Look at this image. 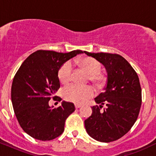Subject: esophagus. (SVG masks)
<instances>
[{
    "label": "esophagus",
    "mask_w": 156,
    "mask_h": 156,
    "mask_svg": "<svg viewBox=\"0 0 156 156\" xmlns=\"http://www.w3.org/2000/svg\"><path fill=\"white\" fill-rule=\"evenodd\" d=\"M75 106H76V108H80V107L82 106V105H80V104H76V105H75Z\"/></svg>",
    "instance_id": "1"
}]
</instances>
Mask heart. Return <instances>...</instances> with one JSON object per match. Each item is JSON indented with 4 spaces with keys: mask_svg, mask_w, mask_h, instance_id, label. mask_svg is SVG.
Instances as JSON below:
<instances>
[{
    "mask_svg": "<svg viewBox=\"0 0 156 156\" xmlns=\"http://www.w3.org/2000/svg\"><path fill=\"white\" fill-rule=\"evenodd\" d=\"M79 67L85 69L89 75V79L96 85L101 86L105 83L106 76L101 72L102 64L96 58L85 57L77 62ZM58 77L61 83L65 84L73 78V68L71 63L67 62L62 65L58 72ZM94 94V90L91 86H80L72 84L64 88L63 96L66 101L76 103H83Z\"/></svg>",
    "mask_w": 156,
    "mask_h": 156,
    "instance_id": "heart-1",
    "label": "heart"
}]
</instances>
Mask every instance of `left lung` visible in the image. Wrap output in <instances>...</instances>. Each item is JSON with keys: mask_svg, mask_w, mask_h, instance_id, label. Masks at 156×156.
<instances>
[{"mask_svg": "<svg viewBox=\"0 0 156 156\" xmlns=\"http://www.w3.org/2000/svg\"><path fill=\"white\" fill-rule=\"evenodd\" d=\"M105 66L107 82L105 91L94 101L92 114L84 121L87 133L101 142L120 139L136 121L141 105V89L136 72L122 56L116 53H89ZM103 105H107L103 112Z\"/></svg>", "mask_w": 156, "mask_h": 156, "instance_id": "left-lung-1", "label": "left lung"}]
</instances>
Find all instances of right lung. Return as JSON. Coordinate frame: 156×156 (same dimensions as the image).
<instances>
[{
    "mask_svg": "<svg viewBox=\"0 0 156 156\" xmlns=\"http://www.w3.org/2000/svg\"><path fill=\"white\" fill-rule=\"evenodd\" d=\"M80 50L69 53L39 50L23 62L14 77L12 85V105L23 130L41 141L53 140L62 135L69 114L76 110L69 102L52 108L49 101L60 88L58 69ZM62 101V98L59 100Z\"/></svg>",
    "mask_w": 156,
    "mask_h": 156,
    "instance_id": "1",
    "label": "right lung"
}]
</instances>
